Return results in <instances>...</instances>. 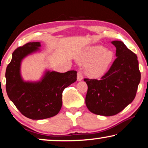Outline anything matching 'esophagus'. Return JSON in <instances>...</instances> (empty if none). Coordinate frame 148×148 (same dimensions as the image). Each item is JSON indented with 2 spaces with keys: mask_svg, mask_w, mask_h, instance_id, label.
<instances>
[{
  "mask_svg": "<svg viewBox=\"0 0 148 148\" xmlns=\"http://www.w3.org/2000/svg\"><path fill=\"white\" fill-rule=\"evenodd\" d=\"M83 74L82 73L81 71H79L77 73V81H82L83 79Z\"/></svg>",
  "mask_w": 148,
  "mask_h": 148,
  "instance_id": "esophagus-1",
  "label": "esophagus"
}]
</instances>
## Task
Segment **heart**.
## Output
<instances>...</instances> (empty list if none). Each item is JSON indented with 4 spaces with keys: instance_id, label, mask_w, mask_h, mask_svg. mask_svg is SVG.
<instances>
[{
    "instance_id": "heart-1",
    "label": "heart",
    "mask_w": 148,
    "mask_h": 148,
    "mask_svg": "<svg viewBox=\"0 0 148 148\" xmlns=\"http://www.w3.org/2000/svg\"><path fill=\"white\" fill-rule=\"evenodd\" d=\"M114 58L112 50H106L102 46L88 48L79 58V62L87 64L86 73L88 76L97 77L104 75L108 70Z\"/></svg>"
}]
</instances>
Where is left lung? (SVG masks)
Listing matches in <instances>:
<instances>
[{
	"label": "left lung",
	"instance_id": "1",
	"mask_svg": "<svg viewBox=\"0 0 148 148\" xmlns=\"http://www.w3.org/2000/svg\"><path fill=\"white\" fill-rule=\"evenodd\" d=\"M116 58L101 79H84L88 85L86 104L94 114L110 116L118 114L134 100L141 80L136 54L121 41L111 42Z\"/></svg>",
	"mask_w": 148,
	"mask_h": 148
}]
</instances>
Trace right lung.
<instances>
[{"label":"right lung","mask_w":148,"mask_h":148,"mask_svg":"<svg viewBox=\"0 0 148 148\" xmlns=\"http://www.w3.org/2000/svg\"><path fill=\"white\" fill-rule=\"evenodd\" d=\"M40 42H29L13 52L6 69V90L20 112L33 120L50 118L62 107V92L77 80L76 71L58 73L46 70L39 81H24L21 62L26 56L40 51Z\"/></svg>","instance_id":"obj_1"}]
</instances>
